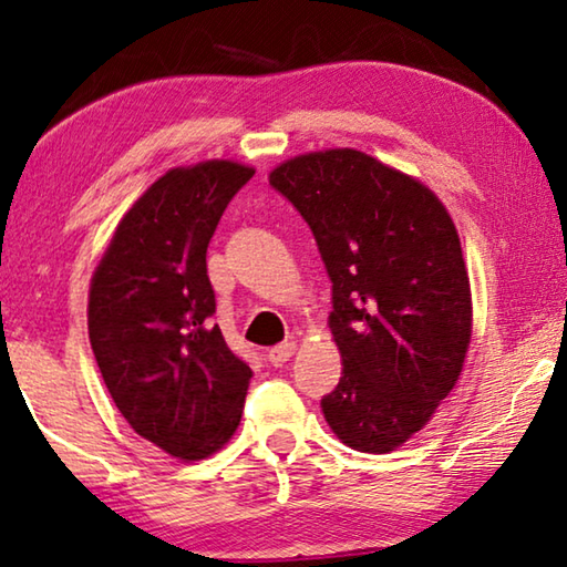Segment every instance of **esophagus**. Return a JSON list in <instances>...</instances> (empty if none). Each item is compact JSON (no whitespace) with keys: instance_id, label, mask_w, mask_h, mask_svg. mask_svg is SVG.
Wrapping results in <instances>:
<instances>
[{"instance_id":"obj_1","label":"esophagus","mask_w":567,"mask_h":567,"mask_svg":"<svg viewBox=\"0 0 567 567\" xmlns=\"http://www.w3.org/2000/svg\"><path fill=\"white\" fill-rule=\"evenodd\" d=\"M292 354H295V342H280L267 350V360H270V364H275V368H280V364L290 360Z\"/></svg>"}]
</instances>
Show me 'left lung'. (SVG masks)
I'll list each match as a JSON object with an SVG mask.
<instances>
[{"instance_id":"obj_1","label":"left lung","mask_w":567,"mask_h":567,"mask_svg":"<svg viewBox=\"0 0 567 567\" xmlns=\"http://www.w3.org/2000/svg\"><path fill=\"white\" fill-rule=\"evenodd\" d=\"M270 185L310 225L332 280L342 378L324 420L352 450L390 453L465 362L473 305L453 219L417 179L348 147L287 159Z\"/></svg>"}]
</instances>
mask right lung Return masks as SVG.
I'll list each match as a JSON object with an SVG mask.
<instances>
[{"instance_id": "obj_1", "label": "right lung", "mask_w": 567, "mask_h": 567, "mask_svg": "<svg viewBox=\"0 0 567 567\" xmlns=\"http://www.w3.org/2000/svg\"><path fill=\"white\" fill-rule=\"evenodd\" d=\"M252 167L227 159L169 169L122 217L90 287V342L132 430L203 460L239 425L252 370L213 322L207 245Z\"/></svg>"}]
</instances>
